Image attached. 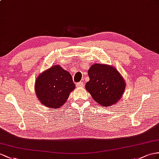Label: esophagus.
<instances>
[{
	"label": "esophagus",
	"mask_w": 159,
	"mask_h": 159,
	"mask_svg": "<svg viewBox=\"0 0 159 159\" xmlns=\"http://www.w3.org/2000/svg\"><path fill=\"white\" fill-rule=\"evenodd\" d=\"M83 82H79L78 83H76V87H83Z\"/></svg>",
	"instance_id": "34e87169"
}]
</instances>
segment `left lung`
<instances>
[{
	"instance_id": "obj_1",
	"label": "left lung",
	"mask_w": 159,
	"mask_h": 159,
	"mask_svg": "<svg viewBox=\"0 0 159 159\" xmlns=\"http://www.w3.org/2000/svg\"><path fill=\"white\" fill-rule=\"evenodd\" d=\"M89 81L85 89L101 106L116 103L124 94V79L115 68L106 64H95L89 69Z\"/></svg>"
}]
</instances>
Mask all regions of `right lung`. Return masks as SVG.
I'll return each instance as SVG.
<instances>
[{"label": "right lung", "instance_id": "right-lung-1", "mask_svg": "<svg viewBox=\"0 0 159 159\" xmlns=\"http://www.w3.org/2000/svg\"><path fill=\"white\" fill-rule=\"evenodd\" d=\"M75 89L71 75L58 64L40 74L35 84V94L41 103L52 109L62 107Z\"/></svg>", "mask_w": 159, "mask_h": 159}]
</instances>
